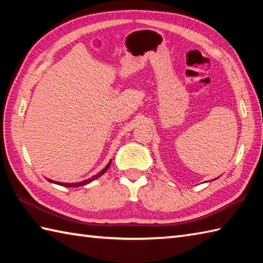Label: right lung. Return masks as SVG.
Masks as SVG:
<instances>
[{"mask_svg":"<svg viewBox=\"0 0 263 263\" xmlns=\"http://www.w3.org/2000/svg\"><path fill=\"white\" fill-rule=\"evenodd\" d=\"M110 163H111V160L109 161V163L106 165V167L103 170V171H100L97 175H95V176H92L91 178H88V180H86V181H83V182H79V183H60V182H55V181H52V180H49V178H47V181L48 182H52V183H55V184H59V185H62V186H65V187H76V186H81V185H86V184H88V183H90V182H92L93 180H96V178H98V177H100L102 176L104 173L108 170V167L110 166Z\"/></svg>","mask_w":263,"mask_h":263,"instance_id":"1","label":"right lung"}]
</instances>
